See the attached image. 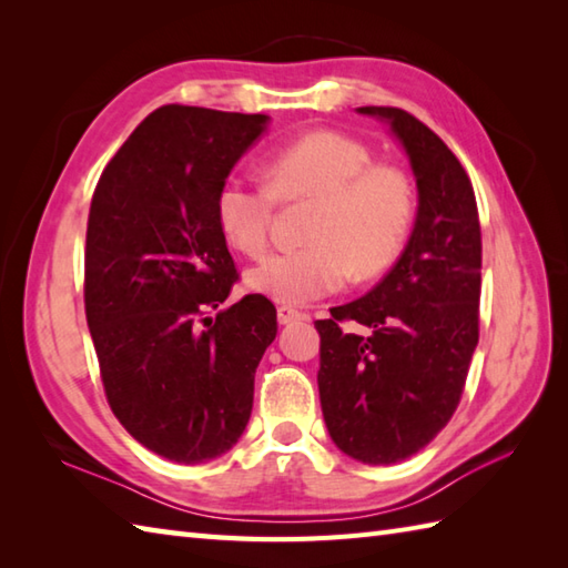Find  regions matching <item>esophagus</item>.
<instances>
[{
    "mask_svg": "<svg viewBox=\"0 0 568 568\" xmlns=\"http://www.w3.org/2000/svg\"><path fill=\"white\" fill-rule=\"evenodd\" d=\"M303 317H305L303 312L291 307V305H281V307H277V322H281V324H291V322L303 320Z\"/></svg>",
    "mask_w": 568,
    "mask_h": 568,
    "instance_id": "1",
    "label": "esophagus"
}]
</instances>
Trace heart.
Segmentation results:
<instances>
[{
  "label": "heart",
  "mask_w": 568,
  "mask_h": 568,
  "mask_svg": "<svg viewBox=\"0 0 568 568\" xmlns=\"http://www.w3.org/2000/svg\"><path fill=\"white\" fill-rule=\"evenodd\" d=\"M265 183L232 175L216 190L214 212L224 239L246 256L271 241L277 202L312 200L307 244L283 248L251 268V291L275 303L307 305L348 283L381 275L405 248L417 192L400 165L373 161L364 141L317 129L268 153Z\"/></svg>",
  "instance_id": "1"
}]
</instances>
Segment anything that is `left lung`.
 Wrapping results in <instances>:
<instances>
[{"instance_id": "left-lung-1", "label": "left lung", "mask_w": 568, "mask_h": 568, "mask_svg": "<svg viewBox=\"0 0 568 568\" xmlns=\"http://www.w3.org/2000/svg\"><path fill=\"white\" fill-rule=\"evenodd\" d=\"M403 141L417 220L403 256L364 297L317 320L320 403L329 437L385 466L437 437L462 400L478 344L480 222L474 185L449 146L397 106H358ZM346 321L365 327L356 335Z\"/></svg>"}]
</instances>
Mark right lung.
Returning a JSON list of instances; mask_svg holds the SVG:
<instances>
[{
    "instance_id": "right-lung-1",
    "label": "right lung",
    "mask_w": 568,
    "mask_h": 568,
    "mask_svg": "<svg viewBox=\"0 0 568 568\" xmlns=\"http://www.w3.org/2000/svg\"><path fill=\"white\" fill-rule=\"evenodd\" d=\"M268 116L165 104L134 129L94 187L84 315L106 403L124 429L178 464L222 456L246 429L275 307L244 295L216 224V190Z\"/></svg>"
}]
</instances>
